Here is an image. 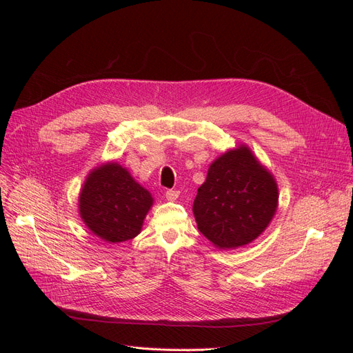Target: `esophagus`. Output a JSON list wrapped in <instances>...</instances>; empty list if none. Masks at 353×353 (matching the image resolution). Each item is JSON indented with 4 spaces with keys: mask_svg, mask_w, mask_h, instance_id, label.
Wrapping results in <instances>:
<instances>
[{
    "mask_svg": "<svg viewBox=\"0 0 353 353\" xmlns=\"http://www.w3.org/2000/svg\"><path fill=\"white\" fill-rule=\"evenodd\" d=\"M165 196H166V199L169 201H175L179 197V191H176V190H168Z\"/></svg>",
    "mask_w": 353,
    "mask_h": 353,
    "instance_id": "esophagus-1",
    "label": "esophagus"
}]
</instances>
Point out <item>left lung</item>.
Instances as JSON below:
<instances>
[{
	"label": "left lung",
	"instance_id": "obj_1",
	"mask_svg": "<svg viewBox=\"0 0 353 353\" xmlns=\"http://www.w3.org/2000/svg\"><path fill=\"white\" fill-rule=\"evenodd\" d=\"M279 208L274 175L241 144L213 160L194 199L199 231L218 249L252 243L270 225Z\"/></svg>",
	"mask_w": 353,
	"mask_h": 353
}]
</instances>
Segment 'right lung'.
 <instances>
[{
	"label": "right lung",
	"mask_w": 353,
	"mask_h": 353,
	"mask_svg": "<svg viewBox=\"0 0 353 353\" xmlns=\"http://www.w3.org/2000/svg\"><path fill=\"white\" fill-rule=\"evenodd\" d=\"M148 190L117 162L94 168L81 188L78 208L87 228L105 243H123L141 232L153 206Z\"/></svg>",
	"instance_id": "obj_1"
}]
</instances>
